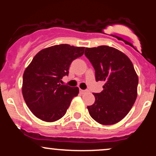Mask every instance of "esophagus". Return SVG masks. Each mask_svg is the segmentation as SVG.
<instances>
[{
    "label": "esophagus",
    "mask_w": 156,
    "mask_h": 156,
    "mask_svg": "<svg viewBox=\"0 0 156 156\" xmlns=\"http://www.w3.org/2000/svg\"><path fill=\"white\" fill-rule=\"evenodd\" d=\"M80 92L81 94H85V93L87 92V90H83V89H80Z\"/></svg>",
    "instance_id": "obj_1"
}]
</instances>
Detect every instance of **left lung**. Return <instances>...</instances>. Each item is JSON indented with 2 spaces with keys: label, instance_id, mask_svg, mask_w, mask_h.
<instances>
[{
  "label": "left lung",
  "instance_id": "left-lung-1",
  "mask_svg": "<svg viewBox=\"0 0 156 156\" xmlns=\"http://www.w3.org/2000/svg\"><path fill=\"white\" fill-rule=\"evenodd\" d=\"M84 54L95 70L96 81L105 82L101 92L93 93L95 101L87 106L89 114L100 124H115L136 99L139 79L133 64L121 51L106 45L86 48Z\"/></svg>",
  "mask_w": 156,
  "mask_h": 156
}]
</instances>
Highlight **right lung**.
Returning <instances> with one entry per match:
<instances>
[{"mask_svg":"<svg viewBox=\"0 0 156 156\" xmlns=\"http://www.w3.org/2000/svg\"><path fill=\"white\" fill-rule=\"evenodd\" d=\"M83 47L67 44L42 50L34 57L23 78V95L27 106L39 119L54 122L67 112L78 87L62 85L73 60L83 55Z\"/></svg>","mask_w":156,"mask_h":156,"instance_id":"1","label":"right lung"}]
</instances>
